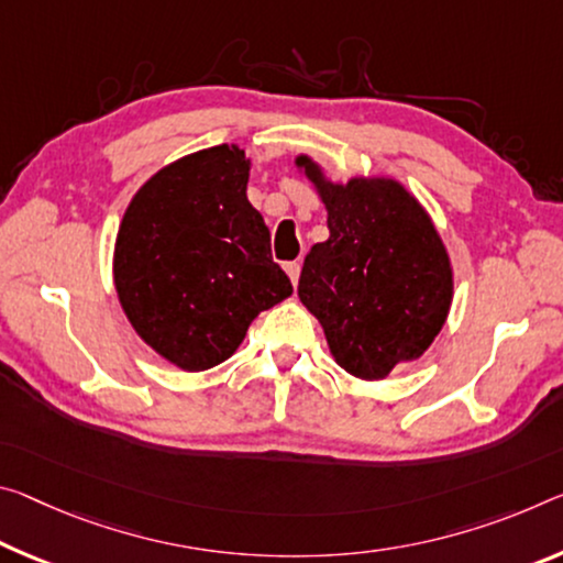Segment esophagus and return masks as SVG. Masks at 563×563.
Returning a JSON list of instances; mask_svg holds the SVG:
<instances>
[{
    "label": "esophagus",
    "mask_w": 563,
    "mask_h": 563,
    "mask_svg": "<svg viewBox=\"0 0 563 563\" xmlns=\"http://www.w3.org/2000/svg\"><path fill=\"white\" fill-rule=\"evenodd\" d=\"M285 273H288L290 283L296 285V283H298V278H300V263H298V261H292V263H285Z\"/></svg>",
    "instance_id": "1"
}]
</instances>
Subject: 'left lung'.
<instances>
[{
    "instance_id": "obj_1",
    "label": "left lung",
    "mask_w": 563,
    "mask_h": 563,
    "mask_svg": "<svg viewBox=\"0 0 563 563\" xmlns=\"http://www.w3.org/2000/svg\"><path fill=\"white\" fill-rule=\"evenodd\" d=\"M328 210L325 243L302 263L298 298L325 330L335 363L363 380L421 358L441 333L453 271L423 205L390 177L330 183L296 157Z\"/></svg>"
}]
</instances>
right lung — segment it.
<instances>
[{
    "label": "right lung",
    "instance_id": "obj_1",
    "mask_svg": "<svg viewBox=\"0 0 563 563\" xmlns=\"http://www.w3.org/2000/svg\"><path fill=\"white\" fill-rule=\"evenodd\" d=\"M247 177L245 150H200L157 169L120 222V306L142 341L183 371L228 361L247 325L292 292L247 202Z\"/></svg>",
    "mask_w": 563,
    "mask_h": 563
}]
</instances>
